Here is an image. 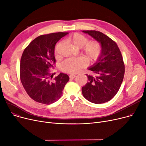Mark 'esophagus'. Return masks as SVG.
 I'll return each instance as SVG.
<instances>
[{"instance_id": "34e87169", "label": "esophagus", "mask_w": 146, "mask_h": 146, "mask_svg": "<svg viewBox=\"0 0 146 146\" xmlns=\"http://www.w3.org/2000/svg\"><path fill=\"white\" fill-rule=\"evenodd\" d=\"M76 75L75 74H70V76H69V78H70V79H74V78H76Z\"/></svg>"}]
</instances>
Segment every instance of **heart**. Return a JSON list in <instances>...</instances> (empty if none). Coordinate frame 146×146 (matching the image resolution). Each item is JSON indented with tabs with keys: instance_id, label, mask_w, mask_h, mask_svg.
<instances>
[{
	"instance_id": "b5f03b06",
	"label": "heart",
	"mask_w": 146,
	"mask_h": 146,
	"mask_svg": "<svg viewBox=\"0 0 146 146\" xmlns=\"http://www.w3.org/2000/svg\"><path fill=\"white\" fill-rule=\"evenodd\" d=\"M67 41L76 48L82 47L83 54L90 61H95L101 56L102 48L98 41H92L88 42V38L79 33H74L69 36ZM87 64L85 58H71L65 60L61 64V68L63 72L74 73L78 72L80 69Z\"/></svg>"
}]
</instances>
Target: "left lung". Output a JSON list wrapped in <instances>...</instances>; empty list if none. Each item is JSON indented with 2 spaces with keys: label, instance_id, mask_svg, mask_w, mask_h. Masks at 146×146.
<instances>
[{
  "label": "left lung",
  "instance_id": "obj_1",
  "mask_svg": "<svg viewBox=\"0 0 146 146\" xmlns=\"http://www.w3.org/2000/svg\"><path fill=\"white\" fill-rule=\"evenodd\" d=\"M98 41L102 53L96 63L89 67L94 75H88V82L82 88L88 101L99 104L108 102L117 94L124 79L125 66L117 43L102 33L96 31H82Z\"/></svg>",
  "mask_w": 146,
  "mask_h": 146
}]
</instances>
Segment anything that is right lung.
I'll use <instances>...</instances> for the list:
<instances>
[{"mask_svg":"<svg viewBox=\"0 0 146 146\" xmlns=\"http://www.w3.org/2000/svg\"><path fill=\"white\" fill-rule=\"evenodd\" d=\"M68 33L40 35L30 42L22 53L20 79L27 94L35 101L50 105L57 101L69 80L68 76L60 73L52 78L49 69L56 63V44Z\"/></svg>","mask_w":146,"mask_h":146,"instance_id":"add662e5","label":"right lung"}]
</instances>
